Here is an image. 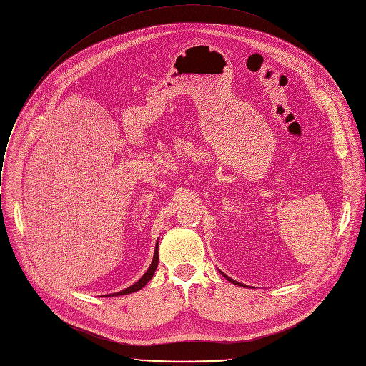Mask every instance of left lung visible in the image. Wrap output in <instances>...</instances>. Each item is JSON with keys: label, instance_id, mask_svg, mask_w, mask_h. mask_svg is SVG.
Listing matches in <instances>:
<instances>
[{"label": "left lung", "instance_id": "obj_1", "mask_svg": "<svg viewBox=\"0 0 366 366\" xmlns=\"http://www.w3.org/2000/svg\"><path fill=\"white\" fill-rule=\"evenodd\" d=\"M222 275H223V277H226L223 272H222ZM226 278H227L230 282H233V284H237V285H240V287H244L243 284H240V282H237V281H234V280H232V278H229V277H226Z\"/></svg>", "mask_w": 366, "mask_h": 366}]
</instances>
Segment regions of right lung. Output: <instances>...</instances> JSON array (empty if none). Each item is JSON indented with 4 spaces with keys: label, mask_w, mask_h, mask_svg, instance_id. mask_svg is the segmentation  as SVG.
<instances>
[{
    "label": "right lung",
    "mask_w": 366,
    "mask_h": 366,
    "mask_svg": "<svg viewBox=\"0 0 366 366\" xmlns=\"http://www.w3.org/2000/svg\"><path fill=\"white\" fill-rule=\"evenodd\" d=\"M158 260H159V253H158V243H156V249H154V254H153V260H152V264H150V267H149V269L146 271V274L136 282V284H133L132 287H129V288H126V290H123V291H120V292H116V294H112V295H124V294H132V292H134V291H139V290H142L150 280H152V277H153V274H154V271H156V268H158Z\"/></svg>",
    "instance_id": "obj_1"
}]
</instances>
